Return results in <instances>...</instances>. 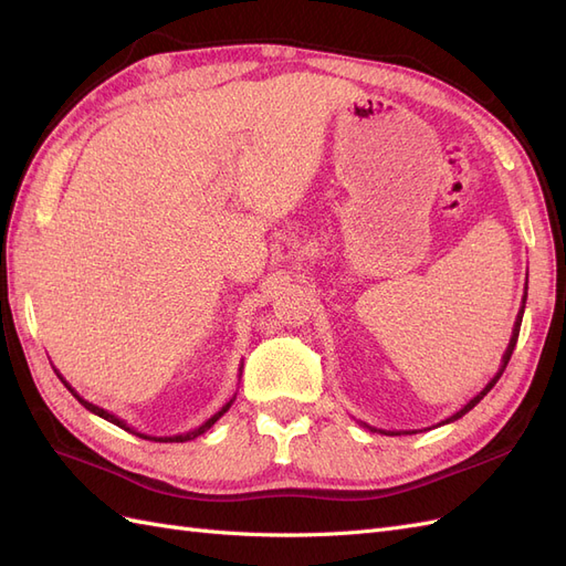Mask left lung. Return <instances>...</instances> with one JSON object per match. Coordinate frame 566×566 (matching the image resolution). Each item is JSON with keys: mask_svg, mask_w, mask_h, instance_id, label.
Returning <instances> with one entry per match:
<instances>
[{"mask_svg": "<svg viewBox=\"0 0 566 566\" xmlns=\"http://www.w3.org/2000/svg\"><path fill=\"white\" fill-rule=\"evenodd\" d=\"M526 285H524V297H522V306H520V312H517V318H515V328H512V337H510V342H507V349H505V354H503V358H501V368H499V373L493 375V378L486 382V387L476 394V397H472L465 406H462L460 410H455L453 416H449L447 420H441L439 424H449V422H453V420H458V418H462L465 413H470V410L482 401L486 394L493 389V385L501 380V375H503V370H505V366H507V361H510V356H512V352H515V345H517V337H520V325H522V316H524V306H526ZM366 430H370V432H380V434H387V437H401V434H416V432H422V430H403V432H397V430H375V427H370V424H366V422H361ZM437 424V427H439Z\"/></svg>", "mask_w": 566, "mask_h": 566, "instance_id": "obj_1", "label": "left lung"}]
</instances>
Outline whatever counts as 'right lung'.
<instances>
[{
    "label": "right lung",
    "mask_w": 566,
    "mask_h": 566,
    "mask_svg": "<svg viewBox=\"0 0 566 566\" xmlns=\"http://www.w3.org/2000/svg\"><path fill=\"white\" fill-rule=\"evenodd\" d=\"M243 368V366H241ZM243 373V370H241ZM59 378H61V382L67 387V391H71L73 394V397L84 406V408H87L90 410V413H94V416H98V418H104V420H108V422H113V424H117V427H123V430L125 432H129V434H136V437H142V439H148V441H175V443H184V441H191V439H196V437H200L202 432H208L210 430V427L221 418V416H224L227 413V410L231 408V403L235 401V394H233V397L224 403V406H221L219 410H217V413L212 416V418H208V420H205L200 427H196V430H191V432H186V434H175V437H150V434H142V432H136L134 430V427H129L125 420H119L117 416H113V413H108V410L106 408H101V406H94V403H90L87 399H82L80 397V394L71 387V385H67L65 380H63V375H59Z\"/></svg>",
    "instance_id": "1"
}]
</instances>
